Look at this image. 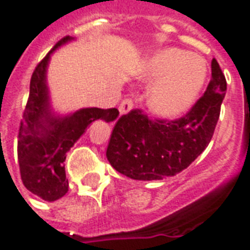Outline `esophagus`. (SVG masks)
<instances>
[{
    "instance_id": "34e87169",
    "label": "esophagus",
    "mask_w": 250,
    "mask_h": 250,
    "mask_svg": "<svg viewBox=\"0 0 250 250\" xmlns=\"http://www.w3.org/2000/svg\"><path fill=\"white\" fill-rule=\"evenodd\" d=\"M132 107H134V103H132V100H131V99H125V100H123V102L119 104L120 114H122V115L128 114L131 109H132Z\"/></svg>"
}]
</instances>
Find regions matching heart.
<instances>
[{
	"instance_id": "heart-1",
	"label": "heart",
	"mask_w": 250,
	"mask_h": 250,
	"mask_svg": "<svg viewBox=\"0 0 250 250\" xmlns=\"http://www.w3.org/2000/svg\"><path fill=\"white\" fill-rule=\"evenodd\" d=\"M208 77L202 57L178 48L157 52L146 62L141 79L152 84L147 105L162 119H174L193 107Z\"/></svg>"
}]
</instances>
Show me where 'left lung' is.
I'll return each instance as SVG.
<instances>
[{"mask_svg": "<svg viewBox=\"0 0 250 250\" xmlns=\"http://www.w3.org/2000/svg\"><path fill=\"white\" fill-rule=\"evenodd\" d=\"M225 92L226 79L213 59L209 85L185 116L152 120L142 109L120 116L107 147L108 162L116 171L138 181L181 173L211 141Z\"/></svg>", "mask_w": 250, "mask_h": 250, "instance_id": "1", "label": "left lung"}]
</instances>
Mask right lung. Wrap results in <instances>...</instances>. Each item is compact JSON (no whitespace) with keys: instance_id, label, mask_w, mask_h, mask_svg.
Wrapping results in <instances>:
<instances>
[{"instance_id":"1","label":"right lung","mask_w":250,"mask_h":250,"mask_svg":"<svg viewBox=\"0 0 250 250\" xmlns=\"http://www.w3.org/2000/svg\"><path fill=\"white\" fill-rule=\"evenodd\" d=\"M71 40L69 36L62 39L36 66L17 142L22 184L30 193L48 202L62 198L68 191L64 165L66 152L88 125L98 119L112 122L119 116L116 108H82L65 116L52 111L46 85L48 62L59 46Z\"/></svg>"}]
</instances>
